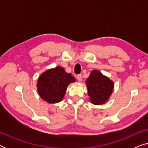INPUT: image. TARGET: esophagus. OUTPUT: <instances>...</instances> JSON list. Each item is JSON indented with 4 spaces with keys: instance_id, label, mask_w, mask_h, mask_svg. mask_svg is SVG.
Segmentation results:
<instances>
[{
    "instance_id": "obj_1",
    "label": "esophagus",
    "mask_w": 148,
    "mask_h": 148,
    "mask_svg": "<svg viewBox=\"0 0 148 148\" xmlns=\"http://www.w3.org/2000/svg\"><path fill=\"white\" fill-rule=\"evenodd\" d=\"M76 79H77L78 82H82V75H76Z\"/></svg>"
}]
</instances>
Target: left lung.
I'll list each match as a JSON object with an SVG mask.
<instances>
[{
	"mask_svg": "<svg viewBox=\"0 0 148 148\" xmlns=\"http://www.w3.org/2000/svg\"><path fill=\"white\" fill-rule=\"evenodd\" d=\"M90 102L95 105L106 102L114 89V82L99 71L95 69L90 73L86 82Z\"/></svg>",
	"mask_w": 148,
	"mask_h": 148,
	"instance_id": "left-lung-1",
	"label": "left lung"
}]
</instances>
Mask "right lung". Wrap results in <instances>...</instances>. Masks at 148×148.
Returning a JSON list of instances; mask_svg holds the SVG:
<instances>
[{"label": "right lung", "instance_id": "obj_1", "mask_svg": "<svg viewBox=\"0 0 148 148\" xmlns=\"http://www.w3.org/2000/svg\"><path fill=\"white\" fill-rule=\"evenodd\" d=\"M75 82L74 77L66 73L62 66L50 69L38 78V93L43 100L49 104H55L63 99L68 86Z\"/></svg>", "mask_w": 148, "mask_h": 148}]
</instances>
